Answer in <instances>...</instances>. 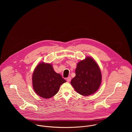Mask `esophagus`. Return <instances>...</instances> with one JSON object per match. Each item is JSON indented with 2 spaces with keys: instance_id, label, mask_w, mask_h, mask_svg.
<instances>
[{
  "instance_id": "obj_1",
  "label": "esophagus",
  "mask_w": 132,
  "mask_h": 132,
  "mask_svg": "<svg viewBox=\"0 0 132 132\" xmlns=\"http://www.w3.org/2000/svg\"><path fill=\"white\" fill-rule=\"evenodd\" d=\"M71 77H68V78H67V81L68 82H70L71 81Z\"/></svg>"
}]
</instances>
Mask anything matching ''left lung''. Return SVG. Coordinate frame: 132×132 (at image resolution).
<instances>
[{"instance_id": "1", "label": "left lung", "mask_w": 132, "mask_h": 132, "mask_svg": "<svg viewBox=\"0 0 132 132\" xmlns=\"http://www.w3.org/2000/svg\"><path fill=\"white\" fill-rule=\"evenodd\" d=\"M76 76L71 83L76 91L84 96L95 93L102 81L100 69L93 58L87 57L77 63Z\"/></svg>"}]
</instances>
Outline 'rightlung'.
Listing matches in <instances>:
<instances>
[{"mask_svg":"<svg viewBox=\"0 0 132 132\" xmlns=\"http://www.w3.org/2000/svg\"><path fill=\"white\" fill-rule=\"evenodd\" d=\"M33 88L37 94L49 98L58 93L60 86L66 81L53 70L50 63H40L35 69L32 75Z\"/></svg>","mask_w":132,"mask_h":132,"instance_id":"right-lung-1","label":"right lung"}]
</instances>
